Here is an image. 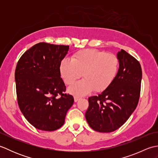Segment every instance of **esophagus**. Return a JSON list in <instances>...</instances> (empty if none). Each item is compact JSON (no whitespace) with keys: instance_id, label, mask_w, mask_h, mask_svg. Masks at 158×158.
I'll return each mask as SVG.
<instances>
[{"instance_id":"esophagus-1","label":"esophagus","mask_w":158,"mask_h":158,"mask_svg":"<svg viewBox=\"0 0 158 158\" xmlns=\"http://www.w3.org/2000/svg\"><path fill=\"white\" fill-rule=\"evenodd\" d=\"M79 100H80V97H79V96L74 97V100H75V102H77V101H79Z\"/></svg>"}]
</instances>
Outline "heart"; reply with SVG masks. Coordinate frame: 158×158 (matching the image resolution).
<instances>
[{
    "instance_id": "1",
    "label": "heart",
    "mask_w": 158,
    "mask_h": 158,
    "mask_svg": "<svg viewBox=\"0 0 158 158\" xmlns=\"http://www.w3.org/2000/svg\"><path fill=\"white\" fill-rule=\"evenodd\" d=\"M119 68V60L113 53H106L94 49L80 50L71 60L63 59L60 64V73L68 85L81 77L84 79L69 88V92L75 96H85L95 89L102 92L115 79Z\"/></svg>"
}]
</instances>
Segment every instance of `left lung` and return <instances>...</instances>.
I'll list each match as a JSON object with an SVG mask.
<instances>
[{
	"label": "left lung",
	"instance_id": "obj_1",
	"mask_svg": "<svg viewBox=\"0 0 158 158\" xmlns=\"http://www.w3.org/2000/svg\"><path fill=\"white\" fill-rule=\"evenodd\" d=\"M119 68L108 88L98 96L89 97L85 118L91 128L111 132L126 123L138 105L142 70L139 61L122 49L117 53Z\"/></svg>",
	"mask_w": 158,
	"mask_h": 158
}]
</instances>
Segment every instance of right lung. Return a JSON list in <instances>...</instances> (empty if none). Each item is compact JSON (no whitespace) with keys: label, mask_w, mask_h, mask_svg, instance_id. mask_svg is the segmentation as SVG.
<instances>
[{"label":"right lung","mask_w":158,"mask_h":158,"mask_svg":"<svg viewBox=\"0 0 158 158\" xmlns=\"http://www.w3.org/2000/svg\"><path fill=\"white\" fill-rule=\"evenodd\" d=\"M69 46L39 43L19 60L15 72L18 105L23 116L36 128L53 131L64 123L74 98L64 92L60 64Z\"/></svg>","instance_id":"1"}]
</instances>
